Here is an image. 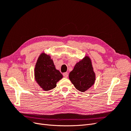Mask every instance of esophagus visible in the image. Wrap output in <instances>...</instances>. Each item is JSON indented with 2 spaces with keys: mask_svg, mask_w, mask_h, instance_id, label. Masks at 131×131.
Masks as SVG:
<instances>
[{
  "mask_svg": "<svg viewBox=\"0 0 131 131\" xmlns=\"http://www.w3.org/2000/svg\"><path fill=\"white\" fill-rule=\"evenodd\" d=\"M63 77H65V78H68V73H67V72L64 73L63 74Z\"/></svg>",
  "mask_w": 131,
  "mask_h": 131,
  "instance_id": "esophagus-1",
  "label": "esophagus"
}]
</instances>
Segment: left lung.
<instances>
[{"instance_id":"1","label":"left lung","mask_w":131,"mask_h":131,"mask_svg":"<svg viewBox=\"0 0 131 131\" xmlns=\"http://www.w3.org/2000/svg\"><path fill=\"white\" fill-rule=\"evenodd\" d=\"M69 78L75 88L81 92H84L91 88L96 78L90 58L86 56L77 63L69 73Z\"/></svg>"}]
</instances>
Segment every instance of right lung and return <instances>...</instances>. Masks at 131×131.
Wrapping results in <instances>:
<instances>
[{
  "label": "right lung",
  "mask_w": 131,
  "mask_h": 131,
  "mask_svg": "<svg viewBox=\"0 0 131 131\" xmlns=\"http://www.w3.org/2000/svg\"><path fill=\"white\" fill-rule=\"evenodd\" d=\"M35 78L43 90L49 91L56 86L57 82L63 78V75L55 68L50 57L43 53L39 56L35 65Z\"/></svg>",
  "instance_id": "add662e5"
}]
</instances>
